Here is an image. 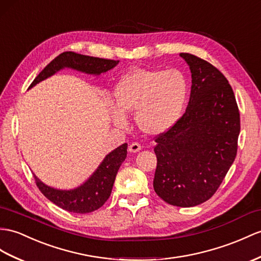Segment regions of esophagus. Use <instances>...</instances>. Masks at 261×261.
Here are the masks:
<instances>
[{
	"label": "esophagus",
	"instance_id": "1",
	"mask_svg": "<svg viewBox=\"0 0 261 261\" xmlns=\"http://www.w3.org/2000/svg\"><path fill=\"white\" fill-rule=\"evenodd\" d=\"M141 149H142V146L138 143H133L129 145V147H128V150H129V152H132V154H134V152H137Z\"/></svg>",
	"mask_w": 261,
	"mask_h": 261
}]
</instances>
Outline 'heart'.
I'll return each mask as SVG.
<instances>
[{
	"instance_id": "obj_1",
	"label": "heart",
	"mask_w": 261,
	"mask_h": 261,
	"mask_svg": "<svg viewBox=\"0 0 261 261\" xmlns=\"http://www.w3.org/2000/svg\"><path fill=\"white\" fill-rule=\"evenodd\" d=\"M188 95V81L179 69L135 68L114 87L115 109L111 110L114 125L124 128L127 114L144 134L158 136L178 122Z\"/></svg>"
}]
</instances>
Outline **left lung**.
Segmentation results:
<instances>
[{
  "label": "left lung",
  "mask_w": 261,
  "mask_h": 261,
  "mask_svg": "<svg viewBox=\"0 0 261 261\" xmlns=\"http://www.w3.org/2000/svg\"><path fill=\"white\" fill-rule=\"evenodd\" d=\"M192 73L186 112L156 138V194L169 205L194 207L208 200L237 155L239 111L227 79L211 63L180 53Z\"/></svg>",
  "instance_id": "8db88e82"
}]
</instances>
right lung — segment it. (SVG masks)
<instances>
[{
    "mask_svg": "<svg viewBox=\"0 0 261 261\" xmlns=\"http://www.w3.org/2000/svg\"><path fill=\"white\" fill-rule=\"evenodd\" d=\"M118 63L119 61L98 59V57L82 55L74 52H64L55 57L48 65L45 66V68L32 82L29 88H32L40 82L50 77L64 68H71L88 75L98 76L109 72ZM126 156L127 144L125 143L109 152L96 170L80 186L72 189H57L47 186L37 178L35 174L34 178L42 194L56 206L69 213H92L100 208L109 199L117 171L120 165L125 161Z\"/></svg>",
    "mask_w": 261,
    "mask_h": 261,
    "instance_id": "add662e5",
    "label": "right lung"
}]
</instances>
